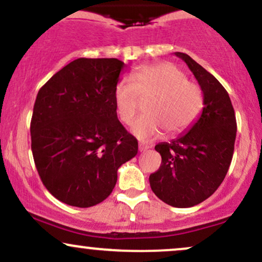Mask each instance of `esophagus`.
I'll use <instances>...</instances> for the list:
<instances>
[{
	"mask_svg": "<svg viewBox=\"0 0 262 262\" xmlns=\"http://www.w3.org/2000/svg\"><path fill=\"white\" fill-rule=\"evenodd\" d=\"M151 148V146H149V145H145V144H139V151H146V150L148 149H150Z\"/></svg>",
	"mask_w": 262,
	"mask_h": 262,
	"instance_id": "esophagus-1",
	"label": "esophagus"
}]
</instances>
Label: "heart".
<instances>
[{"label":"heart","instance_id":"1","mask_svg":"<svg viewBox=\"0 0 262 262\" xmlns=\"http://www.w3.org/2000/svg\"><path fill=\"white\" fill-rule=\"evenodd\" d=\"M150 98L146 114L132 127L138 139L150 141L166 130L177 135L193 124L203 108V91L187 80L180 68L171 62L140 66L130 79H122L114 90V102L121 121L130 124L140 111L141 100Z\"/></svg>","mask_w":262,"mask_h":262}]
</instances>
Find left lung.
<instances>
[{
	"label": "left lung",
	"instance_id": "obj_1",
	"mask_svg": "<svg viewBox=\"0 0 262 262\" xmlns=\"http://www.w3.org/2000/svg\"><path fill=\"white\" fill-rule=\"evenodd\" d=\"M175 55L187 64L200 83L204 107L188 132L155 146L161 165L149 182L162 202L187 208L212 196L223 182L233 159L236 119L222 83L187 54Z\"/></svg>",
	"mask_w": 262,
	"mask_h": 262
}]
</instances>
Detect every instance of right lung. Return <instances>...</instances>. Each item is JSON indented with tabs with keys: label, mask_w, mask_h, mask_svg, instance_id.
I'll return each mask as SVG.
<instances>
[{
	"label": "right lung",
	"mask_w": 262,
	"mask_h": 262,
	"mask_svg": "<svg viewBox=\"0 0 262 262\" xmlns=\"http://www.w3.org/2000/svg\"><path fill=\"white\" fill-rule=\"evenodd\" d=\"M125 64L80 58L39 90L31 122L32 152L41 182L69 206L87 208L112 193L117 171L138 140L117 117L114 90Z\"/></svg>",
	"instance_id": "add662e5"
}]
</instances>
